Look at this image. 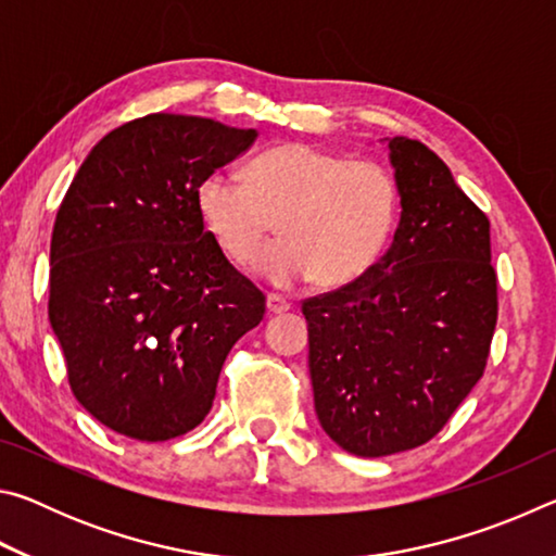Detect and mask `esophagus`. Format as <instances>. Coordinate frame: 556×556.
Returning a JSON list of instances; mask_svg holds the SVG:
<instances>
[{"instance_id": "esophagus-1", "label": "esophagus", "mask_w": 556, "mask_h": 556, "mask_svg": "<svg viewBox=\"0 0 556 556\" xmlns=\"http://www.w3.org/2000/svg\"><path fill=\"white\" fill-rule=\"evenodd\" d=\"M289 301L287 299H281V296H277V294H269L267 296V312L269 314H285V312H289Z\"/></svg>"}]
</instances>
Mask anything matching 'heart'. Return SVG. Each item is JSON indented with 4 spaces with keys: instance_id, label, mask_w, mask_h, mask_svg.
Wrapping results in <instances>:
<instances>
[{
    "instance_id": "b5f03b06",
    "label": "heart",
    "mask_w": 556,
    "mask_h": 556,
    "mask_svg": "<svg viewBox=\"0 0 556 556\" xmlns=\"http://www.w3.org/2000/svg\"><path fill=\"white\" fill-rule=\"evenodd\" d=\"M205 230L235 265L275 287L316 277L321 287L351 285L378 265L400 220V186L378 162L345 159L304 142L271 147L248 166V178L213 172L195 188Z\"/></svg>"
}]
</instances>
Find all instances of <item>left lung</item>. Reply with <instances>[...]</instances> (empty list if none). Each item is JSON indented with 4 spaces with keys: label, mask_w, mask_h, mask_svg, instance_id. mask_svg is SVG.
<instances>
[{
    "label": "left lung",
    "mask_w": 556,
    "mask_h": 556,
    "mask_svg": "<svg viewBox=\"0 0 556 556\" xmlns=\"http://www.w3.org/2000/svg\"><path fill=\"white\" fill-rule=\"evenodd\" d=\"M400 225L378 265L306 299L316 417L348 454L437 437L485 370L497 321L491 223L417 139H388Z\"/></svg>",
    "instance_id": "1"
}]
</instances>
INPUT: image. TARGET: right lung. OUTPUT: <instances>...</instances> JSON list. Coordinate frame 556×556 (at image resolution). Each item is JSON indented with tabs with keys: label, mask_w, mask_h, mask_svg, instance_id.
<instances>
[{
	"label": "right lung",
	"mask_w": 556,
	"mask_h": 556,
	"mask_svg": "<svg viewBox=\"0 0 556 556\" xmlns=\"http://www.w3.org/2000/svg\"><path fill=\"white\" fill-rule=\"evenodd\" d=\"M255 129L147 115L80 164L51 238V328L68 382L100 425L137 441L199 427L230 348L265 316L195 208V188Z\"/></svg>",
	"instance_id": "obj_1"
}]
</instances>
